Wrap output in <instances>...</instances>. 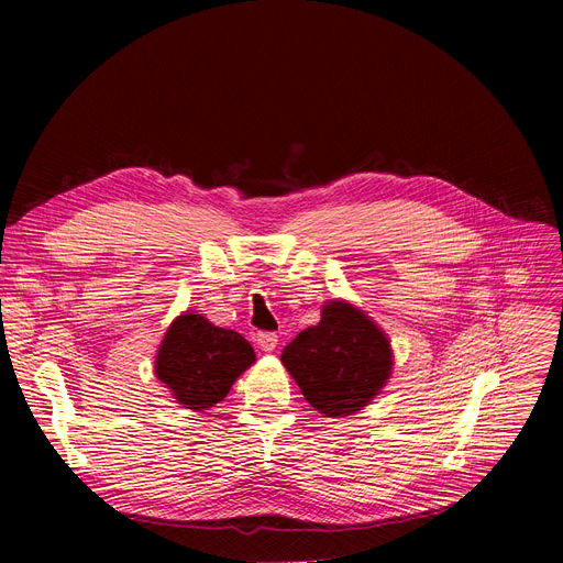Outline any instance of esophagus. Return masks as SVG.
Wrapping results in <instances>:
<instances>
[{
    "label": "esophagus",
    "instance_id": "esophagus-1",
    "mask_svg": "<svg viewBox=\"0 0 563 563\" xmlns=\"http://www.w3.org/2000/svg\"><path fill=\"white\" fill-rule=\"evenodd\" d=\"M258 345H261V350H265V352H274L276 345H278V334H274V332H261V334H258Z\"/></svg>",
    "mask_w": 563,
    "mask_h": 563
}]
</instances>
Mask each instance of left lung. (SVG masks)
<instances>
[{
    "label": "left lung",
    "instance_id": "left-lung-1",
    "mask_svg": "<svg viewBox=\"0 0 563 563\" xmlns=\"http://www.w3.org/2000/svg\"><path fill=\"white\" fill-rule=\"evenodd\" d=\"M280 358L307 404L325 417H347L365 408L391 372L385 334L343 300L328 302L320 323L302 330Z\"/></svg>",
    "mask_w": 563,
    "mask_h": 563
}]
</instances>
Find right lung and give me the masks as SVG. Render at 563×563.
<instances>
[{"label": "right lung", "instance_id": "obj_1", "mask_svg": "<svg viewBox=\"0 0 563 563\" xmlns=\"http://www.w3.org/2000/svg\"><path fill=\"white\" fill-rule=\"evenodd\" d=\"M254 361V347L245 336L187 311L174 320L159 345L155 376L174 391L180 406L207 410L220 404L233 380Z\"/></svg>", "mask_w": 563, "mask_h": 563}]
</instances>
